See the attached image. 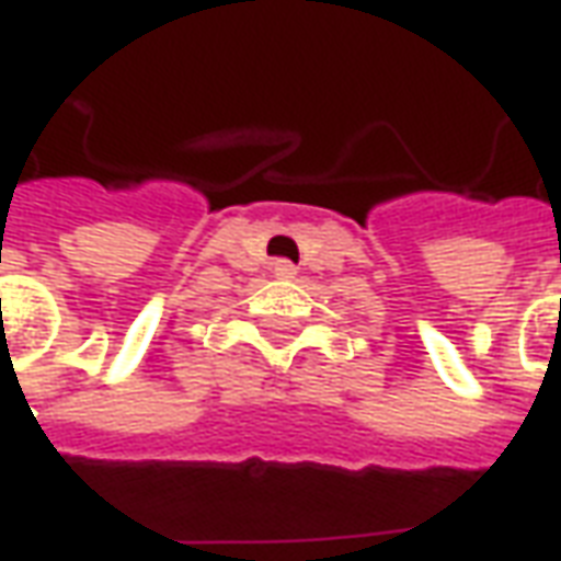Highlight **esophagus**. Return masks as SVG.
Here are the masks:
<instances>
[{"mask_svg":"<svg viewBox=\"0 0 561 561\" xmlns=\"http://www.w3.org/2000/svg\"><path fill=\"white\" fill-rule=\"evenodd\" d=\"M273 276H279V279H294V276H297V267H294L291 261H273Z\"/></svg>","mask_w":561,"mask_h":561,"instance_id":"1","label":"esophagus"}]
</instances>
